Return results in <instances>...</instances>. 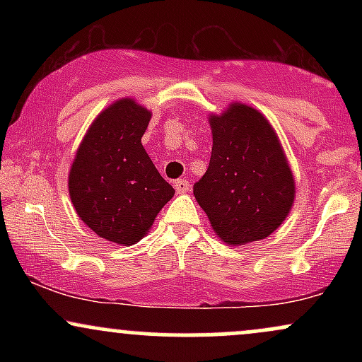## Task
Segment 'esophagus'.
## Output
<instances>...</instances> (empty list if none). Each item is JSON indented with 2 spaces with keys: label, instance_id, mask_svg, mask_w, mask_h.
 <instances>
[{
  "label": "esophagus",
  "instance_id": "1",
  "mask_svg": "<svg viewBox=\"0 0 362 362\" xmlns=\"http://www.w3.org/2000/svg\"><path fill=\"white\" fill-rule=\"evenodd\" d=\"M173 185H175L177 194H185V192H189V189H190L189 180H177Z\"/></svg>",
  "mask_w": 362,
  "mask_h": 362
}]
</instances>
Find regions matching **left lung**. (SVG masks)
Listing matches in <instances>:
<instances>
[{
	"label": "left lung",
	"mask_w": 362,
	"mask_h": 362,
	"mask_svg": "<svg viewBox=\"0 0 362 362\" xmlns=\"http://www.w3.org/2000/svg\"><path fill=\"white\" fill-rule=\"evenodd\" d=\"M213 151L194 185L195 201L226 245L267 238L288 218L296 185L277 132L265 115L233 102L209 115Z\"/></svg>",
	"instance_id": "left-lung-1"
}]
</instances>
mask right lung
<instances>
[{
	"instance_id": "add662e5",
	"label": "right lung",
	"mask_w": 362,
	"mask_h": 362,
	"mask_svg": "<svg viewBox=\"0 0 362 362\" xmlns=\"http://www.w3.org/2000/svg\"><path fill=\"white\" fill-rule=\"evenodd\" d=\"M151 112L120 98L95 117L76 149L68 189L76 214L112 243L134 245L175 190L158 173L141 138Z\"/></svg>"
}]
</instances>
